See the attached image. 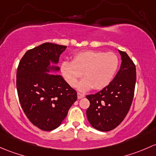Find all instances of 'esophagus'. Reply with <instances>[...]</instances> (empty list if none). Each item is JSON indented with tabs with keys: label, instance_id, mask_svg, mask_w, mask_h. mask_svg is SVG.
Segmentation results:
<instances>
[{
	"label": "esophagus",
	"instance_id": "esophagus-1",
	"mask_svg": "<svg viewBox=\"0 0 156 156\" xmlns=\"http://www.w3.org/2000/svg\"><path fill=\"white\" fill-rule=\"evenodd\" d=\"M84 97H85V94H81V93H77V98L78 99H81Z\"/></svg>",
	"mask_w": 156,
	"mask_h": 156
}]
</instances>
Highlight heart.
Segmentation results:
<instances>
[{"mask_svg":"<svg viewBox=\"0 0 156 156\" xmlns=\"http://www.w3.org/2000/svg\"><path fill=\"white\" fill-rule=\"evenodd\" d=\"M119 64L118 56L114 52L86 50L75 54L72 62H62L61 72L71 87L76 86L83 73L85 78L78 85L80 91H86L93 87L102 89L111 83Z\"/></svg>","mask_w":156,"mask_h":156,"instance_id":"obj_1","label":"heart"}]
</instances>
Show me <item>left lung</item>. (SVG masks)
<instances>
[{
  "label": "left lung",
  "instance_id": "1",
  "mask_svg": "<svg viewBox=\"0 0 156 156\" xmlns=\"http://www.w3.org/2000/svg\"><path fill=\"white\" fill-rule=\"evenodd\" d=\"M121 55L120 69L111 83L94 94L86 96L90 106L86 115L91 126L101 131L116 128L128 113L136 83V67L126 52Z\"/></svg>",
  "mask_w": 156,
  "mask_h": 156
}]
</instances>
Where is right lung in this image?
I'll return each instance as SVG.
<instances>
[{"instance_id":"obj_1","label":"right lung","mask_w":156,"mask_h":156,"mask_svg":"<svg viewBox=\"0 0 156 156\" xmlns=\"http://www.w3.org/2000/svg\"><path fill=\"white\" fill-rule=\"evenodd\" d=\"M66 46L45 43L25 52L19 64L16 88L29 121L43 131L58 128L77 99L76 91L62 76L57 64Z\"/></svg>"}]
</instances>
